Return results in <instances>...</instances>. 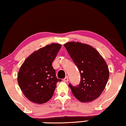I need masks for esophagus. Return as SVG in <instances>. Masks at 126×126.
Wrapping results in <instances>:
<instances>
[{
  "mask_svg": "<svg viewBox=\"0 0 126 126\" xmlns=\"http://www.w3.org/2000/svg\"><path fill=\"white\" fill-rule=\"evenodd\" d=\"M63 81H65V82H67V81H68V77H65L63 79Z\"/></svg>",
  "mask_w": 126,
  "mask_h": 126,
  "instance_id": "esophagus-1",
  "label": "esophagus"
}]
</instances>
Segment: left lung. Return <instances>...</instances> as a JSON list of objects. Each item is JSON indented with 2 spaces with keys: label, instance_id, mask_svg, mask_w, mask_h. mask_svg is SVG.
Segmentation results:
<instances>
[{
  "label": "left lung",
  "instance_id": "1",
  "mask_svg": "<svg viewBox=\"0 0 126 126\" xmlns=\"http://www.w3.org/2000/svg\"><path fill=\"white\" fill-rule=\"evenodd\" d=\"M79 69L81 81L74 87L69 84L72 94L82 103L94 101L101 95L109 78V70L104 58L95 48L81 42L63 45Z\"/></svg>",
  "mask_w": 126,
  "mask_h": 126
}]
</instances>
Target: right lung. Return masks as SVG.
I'll use <instances>...</instances> for the list:
<instances>
[{
	"mask_svg": "<svg viewBox=\"0 0 126 126\" xmlns=\"http://www.w3.org/2000/svg\"><path fill=\"white\" fill-rule=\"evenodd\" d=\"M59 44L48 45L35 51L25 60L19 69L17 82L29 101L43 104L54 94L58 79L52 63L61 48Z\"/></svg>",
	"mask_w": 126,
	"mask_h": 126,
	"instance_id": "right-lung-1",
	"label": "right lung"
}]
</instances>
